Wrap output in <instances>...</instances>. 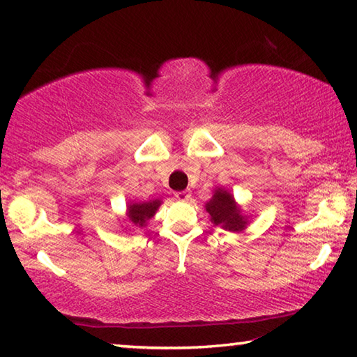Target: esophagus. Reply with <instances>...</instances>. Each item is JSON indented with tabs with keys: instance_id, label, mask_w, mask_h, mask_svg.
Listing matches in <instances>:
<instances>
[{
	"instance_id": "34e87169",
	"label": "esophagus",
	"mask_w": 357,
	"mask_h": 357,
	"mask_svg": "<svg viewBox=\"0 0 357 357\" xmlns=\"http://www.w3.org/2000/svg\"><path fill=\"white\" fill-rule=\"evenodd\" d=\"M174 198H176L178 202H187L190 198V192L189 190H181L174 193Z\"/></svg>"
}]
</instances>
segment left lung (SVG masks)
<instances>
[{
	"label": "left lung",
	"mask_w": 357,
	"mask_h": 357,
	"mask_svg": "<svg viewBox=\"0 0 357 357\" xmlns=\"http://www.w3.org/2000/svg\"><path fill=\"white\" fill-rule=\"evenodd\" d=\"M206 211L214 225L228 231H243L247 225V219L241 213V208L234 202L231 193L220 187L214 190L213 198L206 203Z\"/></svg>",
	"instance_id": "8db88e82"
}]
</instances>
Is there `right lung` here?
Segmentation results:
<instances>
[{
  "instance_id": "1",
  "label": "right lung",
  "mask_w": 357,
  "mask_h": 357,
  "mask_svg": "<svg viewBox=\"0 0 357 357\" xmlns=\"http://www.w3.org/2000/svg\"><path fill=\"white\" fill-rule=\"evenodd\" d=\"M160 200L144 202V203H130L128 206V219L137 227H144L151 217H154L155 211L160 206Z\"/></svg>"
}]
</instances>
